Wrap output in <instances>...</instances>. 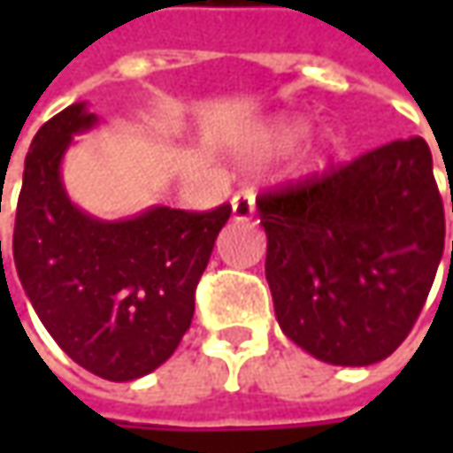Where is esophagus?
Segmentation results:
<instances>
[{"label": "esophagus", "mask_w": 453, "mask_h": 453, "mask_svg": "<svg viewBox=\"0 0 453 453\" xmlns=\"http://www.w3.org/2000/svg\"><path fill=\"white\" fill-rule=\"evenodd\" d=\"M252 214H254V194H250V191L236 194L234 199H232V217H234V221H247V219H252Z\"/></svg>", "instance_id": "34e87169"}]
</instances>
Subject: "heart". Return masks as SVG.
<instances>
[{
	"label": "heart",
	"instance_id": "obj_1",
	"mask_svg": "<svg viewBox=\"0 0 453 453\" xmlns=\"http://www.w3.org/2000/svg\"><path fill=\"white\" fill-rule=\"evenodd\" d=\"M307 131V120L304 118H295V115H285V118H274L267 123L262 131L257 133L254 146L259 150H280L289 149L292 143H297Z\"/></svg>",
	"mask_w": 453,
	"mask_h": 453
}]
</instances>
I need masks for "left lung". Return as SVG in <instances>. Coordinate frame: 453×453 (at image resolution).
<instances>
[{
	"label": "left lung",
	"instance_id": "left-lung-1",
	"mask_svg": "<svg viewBox=\"0 0 453 453\" xmlns=\"http://www.w3.org/2000/svg\"><path fill=\"white\" fill-rule=\"evenodd\" d=\"M257 211L282 333L330 365L391 356L444 254V203L426 141L401 138L320 179L270 191Z\"/></svg>",
	"mask_w": 453,
	"mask_h": 453
}]
</instances>
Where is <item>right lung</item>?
<instances>
[{"label": "right lung", "instance_id": "add662e5", "mask_svg": "<svg viewBox=\"0 0 453 453\" xmlns=\"http://www.w3.org/2000/svg\"><path fill=\"white\" fill-rule=\"evenodd\" d=\"M96 126L97 115L73 103L32 138L12 252L55 342L85 371L123 383L153 373L179 348L232 209L150 206L118 221L82 211L62 183V158Z\"/></svg>", "mask_w": 453, "mask_h": 453}]
</instances>
